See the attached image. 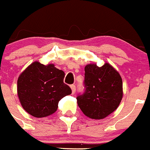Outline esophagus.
Returning a JSON list of instances; mask_svg holds the SVG:
<instances>
[{"instance_id": "esophagus-1", "label": "esophagus", "mask_w": 150, "mask_h": 150, "mask_svg": "<svg viewBox=\"0 0 150 150\" xmlns=\"http://www.w3.org/2000/svg\"><path fill=\"white\" fill-rule=\"evenodd\" d=\"M71 91H72V93L73 94L75 93V92H76V86H75L74 85H71Z\"/></svg>"}]
</instances>
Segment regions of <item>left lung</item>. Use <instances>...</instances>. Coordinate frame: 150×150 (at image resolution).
<instances>
[{
    "label": "left lung",
    "instance_id": "1",
    "mask_svg": "<svg viewBox=\"0 0 150 150\" xmlns=\"http://www.w3.org/2000/svg\"><path fill=\"white\" fill-rule=\"evenodd\" d=\"M85 91L77 96V104L86 116L102 119L119 107L123 96L122 79L110 64L102 67L89 64L85 68Z\"/></svg>",
    "mask_w": 150,
    "mask_h": 150
}]
</instances>
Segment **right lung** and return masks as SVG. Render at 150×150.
<instances>
[{"label": "right lung", "mask_w": 150, "mask_h": 150, "mask_svg": "<svg viewBox=\"0 0 150 150\" xmlns=\"http://www.w3.org/2000/svg\"><path fill=\"white\" fill-rule=\"evenodd\" d=\"M64 77V71L53 64L31 63L18 79V95L23 108L36 118L54 113L59 101L71 93Z\"/></svg>", "instance_id": "obj_1"}]
</instances>
